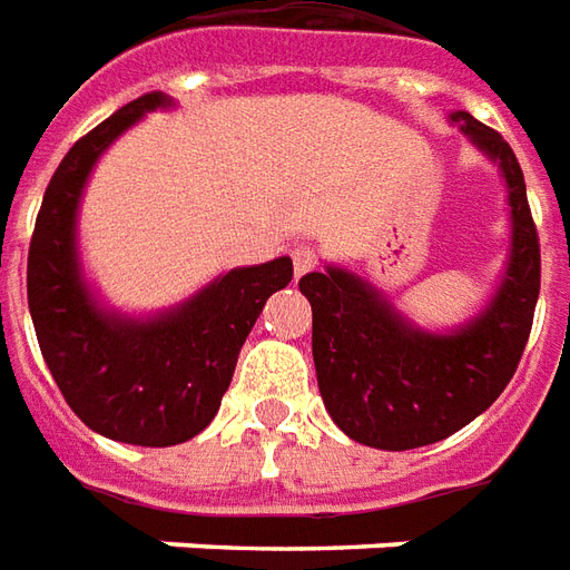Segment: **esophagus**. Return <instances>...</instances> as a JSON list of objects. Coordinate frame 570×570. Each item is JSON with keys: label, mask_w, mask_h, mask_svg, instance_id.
<instances>
[{"label": "esophagus", "mask_w": 570, "mask_h": 570, "mask_svg": "<svg viewBox=\"0 0 570 570\" xmlns=\"http://www.w3.org/2000/svg\"><path fill=\"white\" fill-rule=\"evenodd\" d=\"M291 261H294V276H303V273H309L318 264V255H315L309 245H297L291 252Z\"/></svg>", "instance_id": "1"}]
</instances>
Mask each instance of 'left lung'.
<instances>
[{"instance_id":"obj_1","label":"left lung","mask_w":570,"mask_h":570,"mask_svg":"<svg viewBox=\"0 0 570 570\" xmlns=\"http://www.w3.org/2000/svg\"><path fill=\"white\" fill-rule=\"evenodd\" d=\"M452 124L501 166L510 203V257L495 297L450 334H428L371 282L340 267L306 273L318 392L343 434L373 450H416L450 438L495 404L513 380L541 294V245L525 178L504 136L468 111Z\"/></svg>"}]
</instances>
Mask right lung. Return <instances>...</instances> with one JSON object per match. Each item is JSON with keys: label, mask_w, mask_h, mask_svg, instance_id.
Masks as SVG:
<instances>
[{"label": "right lung", "mask_w": 570, "mask_h": 570, "mask_svg": "<svg viewBox=\"0 0 570 570\" xmlns=\"http://www.w3.org/2000/svg\"><path fill=\"white\" fill-rule=\"evenodd\" d=\"M166 106V94H145L69 148L45 190L27 261L29 315L66 404L97 434L132 446H176L209 425L264 303L294 276L291 257H276L230 269L151 318L99 306L75 245L81 190L99 154Z\"/></svg>", "instance_id": "add662e5"}]
</instances>
